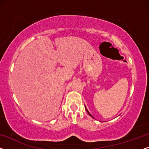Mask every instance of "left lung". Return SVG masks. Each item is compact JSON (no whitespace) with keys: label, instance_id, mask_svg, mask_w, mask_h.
Listing matches in <instances>:
<instances>
[{"label":"left lung","instance_id":"8db88e82","mask_svg":"<svg viewBox=\"0 0 149 149\" xmlns=\"http://www.w3.org/2000/svg\"><path fill=\"white\" fill-rule=\"evenodd\" d=\"M85 108H86V111H87V112H88V114H89V115H90V116H92V118H93V116H92V115H91V114H90V112H88V110H87V108H86V107H85Z\"/></svg>","mask_w":149,"mask_h":149}]
</instances>
